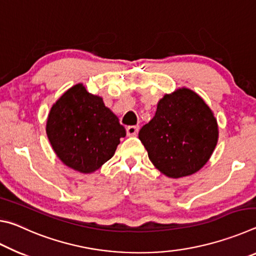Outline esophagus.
I'll list each match as a JSON object with an SVG mask.
<instances>
[{"instance_id":"obj_1","label":"esophagus","mask_w":256,"mask_h":256,"mask_svg":"<svg viewBox=\"0 0 256 256\" xmlns=\"http://www.w3.org/2000/svg\"><path fill=\"white\" fill-rule=\"evenodd\" d=\"M138 132V125H131V126L126 128V133L128 136H136Z\"/></svg>"}]
</instances>
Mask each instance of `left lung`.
I'll use <instances>...</instances> for the list:
<instances>
[{
    "label": "left lung",
    "mask_w": 256,
    "mask_h": 256,
    "mask_svg": "<svg viewBox=\"0 0 256 256\" xmlns=\"http://www.w3.org/2000/svg\"><path fill=\"white\" fill-rule=\"evenodd\" d=\"M138 138L156 168L180 178L200 170L209 160L218 141V124L198 94L182 88L160 99Z\"/></svg>",
    "instance_id": "8db88e82"
}]
</instances>
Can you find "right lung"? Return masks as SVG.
<instances>
[{
  "instance_id": "right-lung-1",
  "label": "right lung",
  "mask_w": 256,
  "mask_h": 256,
  "mask_svg": "<svg viewBox=\"0 0 256 256\" xmlns=\"http://www.w3.org/2000/svg\"><path fill=\"white\" fill-rule=\"evenodd\" d=\"M46 133L58 157L84 174L110 160L120 138L126 136L102 98L89 94L81 84L64 92L50 108Z\"/></svg>"
}]
</instances>
